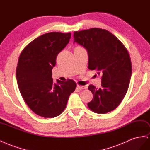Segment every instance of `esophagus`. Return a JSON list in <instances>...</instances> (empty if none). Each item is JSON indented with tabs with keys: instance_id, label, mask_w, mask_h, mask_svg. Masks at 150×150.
Instances as JSON below:
<instances>
[{
	"instance_id": "obj_1",
	"label": "esophagus",
	"mask_w": 150,
	"mask_h": 150,
	"mask_svg": "<svg viewBox=\"0 0 150 150\" xmlns=\"http://www.w3.org/2000/svg\"><path fill=\"white\" fill-rule=\"evenodd\" d=\"M86 87L85 86H81L79 85H77V88H78L79 90H83V89H86Z\"/></svg>"
}]
</instances>
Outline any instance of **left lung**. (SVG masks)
Masks as SVG:
<instances>
[{"mask_svg": "<svg viewBox=\"0 0 150 150\" xmlns=\"http://www.w3.org/2000/svg\"><path fill=\"white\" fill-rule=\"evenodd\" d=\"M74 42L85 47L88 54V69L101 75V86L90 85L93 99L88 108L96 113L113 111L126 95L132 75L129 53L118 38L105 29L91 28L74 32Z\"/></svg>", "mask_w": 150, "mask_h": 150, "instance_id": "8db88e82", "label": "left lung"}]
</instances>
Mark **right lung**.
<instances>
[{
    "label": "right lung",
    "mask_w": 150,
    "mask_h": 150,
    "mask_svg": "<svg viewBox=\"0 0 150 150\" xmlns=\"http://www.w3.org/2000/svg\"><path fill=\"white\" fill-rule=\"evenodd\" d=\"M70 37V32L45 33L28 43L18 58L16 70L18 89L28 107L42 117L60 115L76 87L73 80H57L55 83L52 78L56 58Z\"/></svg>",
    "instance_id": "1"
}]
</instances>
